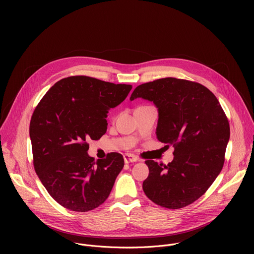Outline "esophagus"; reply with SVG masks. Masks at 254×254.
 <instances>
[{
    "label": "esophagus",
    "mask_w": 254,
    "mask_h": 254,
    "mask_svg": "<svg viewBox=\"0 0 254 254\" xmlns=\"http://www.w3.org/2000/svg\"><path fill=\"white\" fill-rule=\"evenodd\" d=\"M124 160H125V163L126 164H129V163H134L137 161L136 157L131 155V154H125L124 155Z\"/></svg>",
    "instance_id": "obj_1"
}]
</instances>
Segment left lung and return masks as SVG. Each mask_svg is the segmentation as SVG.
Instances as JSON below:
<instances>
[{"label": "left lung", "mask_w": 254, "mask_h": 254, "mask_svg": "<svg viewBox=\"0 0 254 254\" xmlns=\"http://www.w3.org/2000/svg\"><path fill=\"white\" fill-rule=\"evenodd\" d=\"M154 102L157 138L173 146L167 166L146 161L149 176L142 190L157 205L183 208L199 199L222 170L230 137L228 120L216 96L200 83L173 77L135 87L129 100Z\"/></svg>", "instance_id": "left-lung-1"}]
</instances>
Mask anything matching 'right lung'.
Listing matches in <instances>:
<instances>
[{"label": "right lung", "mask_w": 254, "mask_h": 254, "mask_svg": "<svg viewBox=\"0 0 254 254\" xmlns=\"http://www.w3.org/2000/svg\"><path fill=\"white\" fill-rule=\"evenodd\" d=\"M131 89L88 76L56 82L36 107L30 123L34 168L50 196L72 211L87 212L110 196L125 161L111 153L96 162L87 139H99L107 128L108 111Z\"/></svg>", "instance_id": "add662e5"}]
</instances>
